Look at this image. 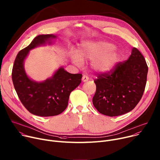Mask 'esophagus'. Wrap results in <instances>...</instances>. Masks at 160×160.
Instances as JSON below:
<instances>
[{
    "label": "esophagus",
    "instance_id": "esophagus-1",
    "mask_svg": "<svg viewBox=\"0 0 160 160\" xmlns=\"http://www.w3.org/2000/svg\"><path fill=\"white\" fill-rule=\"evenodd\" d=\"M88 80H89V78H88L87 76L84 75V76H82V81L83 82H87V81H88Z\"/></svg>",
    "mask_w": 160,
    "mask_h": 160
}]
</instances>
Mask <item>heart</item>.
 I'll use <instances>...</instances> for the list:
<instances>
[{
    "instance_id": "1",
    "label": "heart",
    "mask_w": 160,
    "mask_h": 160,
    "mask_svg": "<svg viewBox=\"0 0 160 160\" xmlns=\"http://www.w3.org/2000/svg\"><path fill=\"white\" fill-rule=\"evenodd\" d=\"M71 58L73 63L81 66L82 60H91L92 68L101 73L112 71L121 58V54L113 44L108 43H92L83 45L79 54L72 52Z\"/></svg>"
}]
</instances>
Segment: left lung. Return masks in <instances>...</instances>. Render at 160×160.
Listing matches in <instances>:
<instances>
[{"instance_id": "8db88e82", "label": "left lung", "mask_w": 160, "mask_h": 160, "mask_svg": "<svg viewBox=\"0 0 160 160\" xmlns=\"http://www.w3.org/2000/svg\"><path fill=\"white\" fill-rule=\"evenodd\" d=\"M147 72L143 56L133 47L128 59L118 63L112 71L97 75L93 106L100 113L109 117L129 112L142 99Z\"/></svg>"}]
</instances>
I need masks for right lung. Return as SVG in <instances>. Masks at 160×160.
Instances as JSON below:
<instances>
[{
    "label": "right lung",
    "mask_w": 160,
    "mask_h": 160,
    "mask_svg": "<svg viewBox=\"0 0 160 160\" xmlns=\"http://www.w3.org/2000/svg\"><path fill=\"white\" fill-rule=\"evenodd\" d=\"M56 36L53 34L38 35L17 54L12 70V80L21 102L35 115L52 117L59 115L67 108L70 93L81 82V73H70L59 68L52 78L43 82L31 80L23 68V61L31 49L50 42Z\"/></svg>",
    "instance_id": "1"
}]
</instances>
